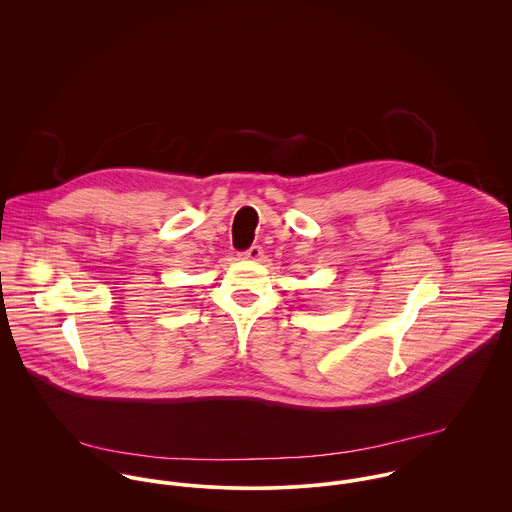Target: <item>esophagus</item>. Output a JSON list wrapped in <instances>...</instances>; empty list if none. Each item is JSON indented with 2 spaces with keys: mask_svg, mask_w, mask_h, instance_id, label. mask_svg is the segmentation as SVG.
<instances>
[{
  "mask_svg": "<svg viewBox=\"0 0 512 512\" xmlns=\"http://www.w3.org/2000/svg\"><path fill=\"white\" fill-rule=\"evenodd\" d=\"M240 256L246 258V260H260V258L264 256V250H262V246L254 244V246H250L246 252H242Z\"/></svg>",
  "mask_w": 512,
  "mask_h": 512,
  "instance_id": "34e87169",
  "label": "esophagus"
}]
</instances>
